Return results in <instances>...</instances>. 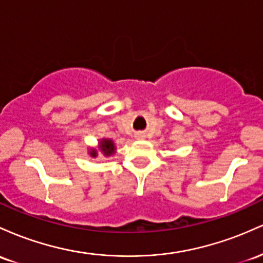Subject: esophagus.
<instances>
[{"instance_id":"esophagus-1","label":"esophagus","mask_w":263,"mask_h":263,"mask_svg":"<svg viewBox=\"0 0 263 263\" xmlns=\"http://www.w3.org/2000/svg\"><path fill=\"white\" fill-rule=\"evenodd\" d=\"M137 138H138V139H144V138H145V135L139 133V134H137Z\"/></svg>"}]
</instances>
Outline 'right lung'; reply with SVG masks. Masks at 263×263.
Here are the masks:
<instances>
[{
    "label": "right lung",
    "mask_w": 263,
    "mask_h": 263,
    "mask_svg": "<svg viewBox=\"0 0 263 263\" xmlns=\"http://www.w3.org/2000/svg\"><path fill=\"white\" fill-rule=\"evenodd\" d=\"M99 150L103 153V155L105 156H110L116 153V146H114L113 140L110 139H102L99 141ZM89 155L92 158H97L98 155V152L96 149H90L89 150Z\"/></svg>",
    "instance_id": "right-lung-1"
}]
</instances>
